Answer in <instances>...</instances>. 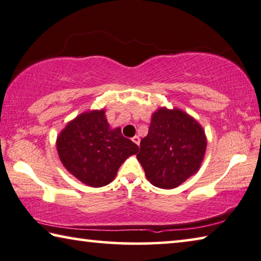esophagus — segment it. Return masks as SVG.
Masks as SVG:
<instances>
[{"label":"esophagus","mask_w":261,"mask_h":261,"mask_svg":"<svg viewBox=\"0 0 261 261\" xmlns=\"http://www.w3.org/2000/svg\"><path fill=\"white\" fill-rule=\"evenodd\" d=\"M132 141H133V142H134L135 144H138V146H139V144H140V138H139V136H138V135H135V136H134V138H133V139H132Z\"/></svg>","instance_id":"1"}]
</instances>
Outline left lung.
Returning <instances> with one entry per match:
<instances>
[{"mask_svg": "<svg viewBox=\"0 0 261 261\" xmlns=\"http://www.w3.org/2000/svg\"><path fill=\"white\" fill-rule=\"evenodd\" d=\"M206 147L203 128L193 117L179 109L161 108L152 113L136 157L150 184L171 190L198 172Z\"/></svg>", "mask_w": 261, "mask_h": 261, "instance_id": "left-lung-1", "label": "left lung"}]
</instances>
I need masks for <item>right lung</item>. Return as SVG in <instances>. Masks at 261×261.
Segmentation results:
<instances>
[{"label": "right lung", "instance_id": "obj_1", "mask_svg": "<svg viewBox=\"0 0 261 261\" xmlns=\"http://www.w3.org/2000/svg\"><path fill=\"white\" fill-rule=\"evenodd\" d=\"M60 161L72 176L91 187L110 184L118 169L139 147L111 129L105 110L88 111L68 122L57 139Z\"/></svg>", "mask_w": 261, "mask_h": 261}]
</instances>
